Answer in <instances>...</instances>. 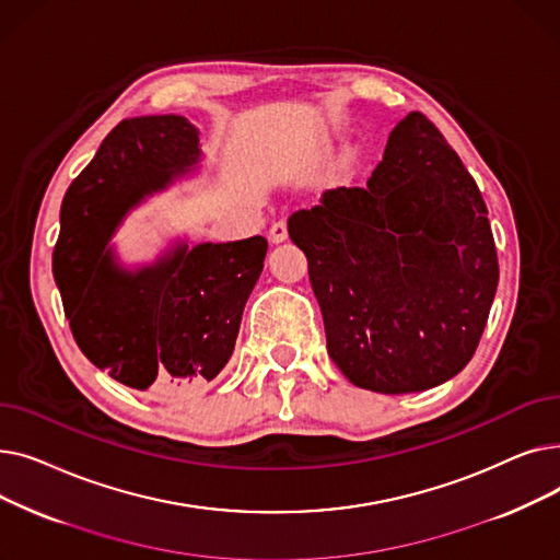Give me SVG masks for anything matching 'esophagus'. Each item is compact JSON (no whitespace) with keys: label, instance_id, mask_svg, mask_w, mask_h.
<instances>
[{"label":"esophagus","instance_id":"34e87169","mask_svg":"<svg viewBox=\"0 0 560 560\" xmlns=\"http://www.w3.org/2000/svg\"><path fill=\"white\" fill-rule=\"evenodd\" d=\"M285 238H288V226H285L283 220H279V222H275L272 229H270V241H272V243H283Z\"/></svg>","mask_w":560,"mask_h":560}]
</instances>
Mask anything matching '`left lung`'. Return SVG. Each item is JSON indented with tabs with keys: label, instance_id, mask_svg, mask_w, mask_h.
Masks as SVG:
<instances>
[{
	"label": "left lung",
	"instance_id": "8db88e82",
	"mask_svg": "<svg viewBox=\"0 0 560 560\" xmlns=\"http://www.w3.org/2000/svg\"><path fill=\"white\" fill-rule=\"evenodd\" d=\"M308 260L327 349L351 384L420 393L475 357L497 292L488 209L445 136L408 113L368 186L288 218Z\"/></svg>",
	"mask_w": 560,
	"mask_h": 560
}]
</instances>
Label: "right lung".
<instances>
[{
    "mask_svg": "<svg viewBox=\"0 0 560 560\" xmlns=\"http://www.w3.org/2000/svg\"><path fill=\"white\" fill-rule=\"evenodd\" d=\"M199 131L182 115L117 125L68 188L54 281L79 349L144 393L203 384L229 363L268 241H174L127 268L110 238L129 211L199 170Z\"/></svg>",
    "mask_w": 560,
    "mask_h": 560,
    "instance_id": "obj_1",
    "label": "right lung"
}]
</instances>
